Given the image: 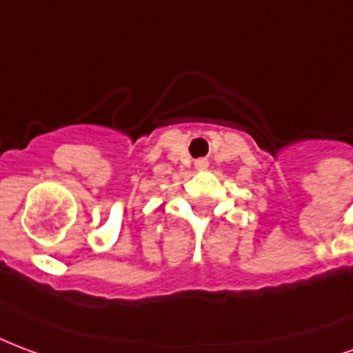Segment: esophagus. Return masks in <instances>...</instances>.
I'll return each instance as SVG.
<instances>
[{"mask_svg": "<svg viewBox=\"0 0 353 353\" xmlns=\"http://www.w3.org/2000/svg\"><path fill=\"white\" fill-rule=\"evenodd\" d=\"M207 165H208L207 159H197V161H195V167H197V169H205Z\"/></svg>", "mask_w": 353, "mask_h": 353, "instance_id": "obj_1", "label": "esophagus"}]
</instances>
